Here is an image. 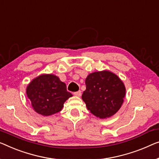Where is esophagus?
<instances>
[{
  "mask_svg": "<svg viewBox=\"0 0 159 159\" xmlns=\"http://www.w3.org/2000/svg\"><path fill=\"white\" fill-rule=\"evenodd\" d=\"M73 94H74L75 96H81V91H79L74 92V93H73Z\"/></svg>",
  "mask_w": 159,
  "mask_h": 159,
  "instance_id": "1",
  "label": "esophagus"
}]
</instances>
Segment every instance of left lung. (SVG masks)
Instances as JSON below:
<instances>
[{
  "mask_svg": "<svg viewBox=\"0 0 159 159\" xmlns=\"http://www.w3.org/2000/svg\"><path fill=\"white\" fill-rule=\"evenodd\" d=\"M86 85L82 99L95 116L101 119L110 118L121 107L125 87L114 73L104 70L90 73L86 79Z\"/></svg>",
  "mask_w": 159,
  "mask_h": 159,
  "instance_id": "obj_1",
  "label": "left lung"
}]
</instances>
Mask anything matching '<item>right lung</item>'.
Returning a JSON list of instances; mask_svg holds the SVG:
<instances>
[{"label":"right lung","mask_w":159,"mask_h":159,"mask_svg":"<svg viewBox=\"0 0 159 159\" xmlns=\"http://www.w3.org/2000/svg\"><path fill=\"white\" fill-rule=\"evenodd\" d=\"M26 94L35 112L48 116L62 110L66 101L73 96L65 83L53 74H41L33 79L26 88Z\"/></svg>","instance_id":"add662e5"}]
</instances>
